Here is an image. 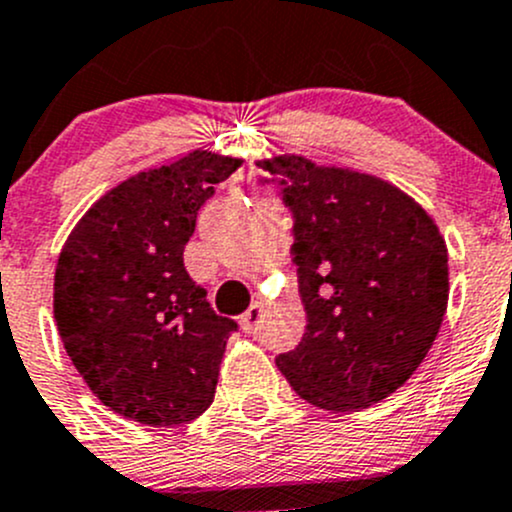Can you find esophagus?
Instances as JSON below:
<instances>
[{
	"mask_svg": "<svg viewBox=\"0 0 512 512\" xmlns=\"http://www.w3.org/2000/svg\"><path fill=\"white\" fill-rule=\"evenodd\" d=\"M263 303H251V308L246 310L244 315H241V330H244V333H256L258 330V323H261V318H263Z\"/></svg>",
	"mask_w": 512,
	"mask_h": 512,
	"instance_id": "1",
	"label": "esophagus"
}]
</instances>
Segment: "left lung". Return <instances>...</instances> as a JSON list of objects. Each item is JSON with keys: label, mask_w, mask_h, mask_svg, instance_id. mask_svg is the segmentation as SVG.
<instances>
[{"label": "left lung", "mask_w": 512, "mask_h": 512, "mask_svg": "<svg viewBox=\"0 0 512 512\" xmlns=\"http://www.w3.org/2000/svg\"><path fill=\"white\" fill-rule=\"evenodd\" d=\"M293 217L303 340L276 357L300 399L355 412L402 387L439 335L449 254L412 197L360 172L305 157L261 162Z\"/></svg>", "instance_id": "8db88e82"}]
</instances>
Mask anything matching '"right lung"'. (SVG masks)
<instances>
[{
	"label": "right lung",
	"instance_id": "add662e5",
	"mask_svg": "<svg viewBox=\"0 0 512 512\" xmlns=\"http://www.w3.org/2000/svg\"><path fill=\"white\" fill-rule=\"evenodd\" d=\"M241 167L197 150L98 199L59 256L54 318L91 392L145 426L187 424L214 402L226 340L184 268V246L217 184Z\"/></svg>",
	"mask_w": 512,
	"mask_h": 512
}]
</instances>
